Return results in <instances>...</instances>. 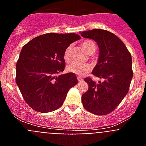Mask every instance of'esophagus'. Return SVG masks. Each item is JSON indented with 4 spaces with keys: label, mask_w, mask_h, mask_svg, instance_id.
Returning <instances> with one entry per match:
<instances>
[{
    "label": "esophagus",
    "mask_w": 146,
    "mask_h": 146,
    "mask_svg": "<svg viewBox=\"0 0 146 146\" xmlns=\"http://www.w3.org/2000/svg\"><path fill=\"white\" fill-rule=\"evenodd\" d=\"M77 80L79 81V82H82V81H83V79L81 78L80 77H77Z\"/></svg>",
    "instance_id": "34e87169"
}]
</instances>
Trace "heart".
Masks as SVG:
<instances>
[{
    "label": "heart",
    "mask_w": 146,
    "mask_h": 146,
    "mask_svg": "<svg viewBox=\"0 0 146 146\" xmlns=\"http://www.w3.org/2000/svg\"><path fill=\"white\" fill-rule=\"evenodd\" d=\"M81 45L82 48L89 54L94 53L96 50V44L91 40H84L81 42ZM72 46L69 45L64 51V59L66 62H69L72 58ZM66 69L69 72L81 76L90 72L91 69V66L89 64H79V63L73 62L67 66Z\"/></svg>",
    "instance_id": "heart-1"
}]
</instances>
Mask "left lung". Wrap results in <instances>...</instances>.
Returning a JSON list of instances; mask_svg holds the SVG:
<instances>
[{
	"mask_svg": "<svg viewBox=\"0 0 146 146\" xmlns=\"http://www.w3.org/2000/svg\"><path fill=\"white\" fill-rule=\"evenodd\" d=\"M80 34L97 44L99 56L92 74L103 80L96 82L90 77L85 79L88 90L82 95V105L95 115L109 114L119 105L129 89L133 77L131 54L116 35L106 30L94 29Z\"/></svg>",
	"mask_w": 146,
	"mask_h": 146,
	"instance_id": "8db88e82",
	"label": "left lung"
}]
</instances>
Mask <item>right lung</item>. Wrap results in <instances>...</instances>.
<instances>
[{"instance_id": "add662e5", "label": "right lung", "mask_w": 146, "mask_h": 146, "mask_svg": "<svg viewBox=\"0 0 146 146\" xmlns=\"http://www.w3.org/2000/svg\"><path fill=\"white\" fill-rule=\"evenodd\" d=\"M80 38L76 33H46L23 46L16 65V83L32 109L39 113L58 109L69 89L77 84L74 73L58 74L64 71L66 48Z\"/></svg>"}]
</instances>
